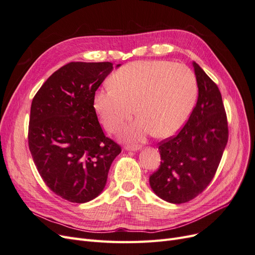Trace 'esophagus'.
Segmentation results:
<instances>
[{"instance_id": "obj_1", "label": "esophagus", "mask_w": 255, "mask_h": 255, "mask_svg": "<svg viewBox=\"0 0 255 255\" xmlns=\"http://www.w3.org/2000/svg\"><path fill=\"white\" fill-rule=\"evenodd\" d=\"M125 149L128 151H138L140 149V145H126Z\"/></svg>"}]
</instances>
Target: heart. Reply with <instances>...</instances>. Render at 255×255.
Wrapping results in <instances>:
<instances>
[{"label":"heart","instance_id":"b5f03b06","mask_svg":"<svg viewBox=\"0 0 255 255\" xmlns=\"http://www.w3.org/2000/svg\"><path fill=\"white\" fill-rule=\"evenodd\" d=\"M112 86L99 89L94 107L109 132L115 133L132 117L136 120L122 130L128 141H140L153 134L174 135L187 122L198 96L195 73L183 64L167 60L134 61L116 71Z\"/></svg>","mask_w":255,"mask_h":255}]
</instances>
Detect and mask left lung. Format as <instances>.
Segmentation results:
<instances>
[{
  "mask_svg": "<svg viewBox=\"0 0 255 255\" xmlns=\"http://www.w3.org/2000/svg\"><path fill=\"white\" fill-rule=\"evenodd\" d=\"M199 96L179 134L158 143L160 166L150 176L152 190L167 202H188L208 186L229 138L227 114L219 88L192 63Z\"/></svg>",
  "mask_w": 255,
  "mask_h": 255,
  "instance_id": "left-lung-1",
  "label": "left lung"
}]
</instances>
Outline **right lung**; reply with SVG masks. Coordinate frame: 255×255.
<instances>
[{
  "label": "right lung",
  "instance_id": "1",
  "mask_svg": "<svg viewBox=\"0 0 255 255\" xmlns=\"http://www.w3.org/2000/svg\"><path fill=\"white\" fill-rule=\"evenodd\" d=\"M112 70L109 61L69 63L44 82L30 106L28 146L37 170L54 194L70 202L101 194L121 152L104 135L94 107L96 91Z\"/></svg>",
  "mask_w": 255,
  "mask_h": 255
}]
</instances>
